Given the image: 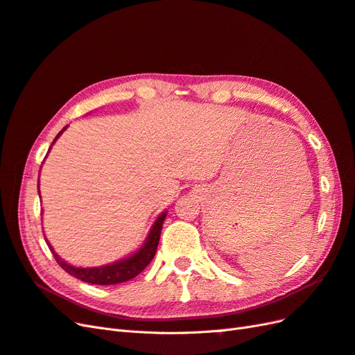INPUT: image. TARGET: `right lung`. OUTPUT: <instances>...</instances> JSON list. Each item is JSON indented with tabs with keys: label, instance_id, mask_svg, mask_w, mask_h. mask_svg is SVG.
<instances>
[{
	"label": "right lung",
	"instance_id": "right-lung-1",
	"mask_svg": "<svg viewBox=\"0 0 355 355\" xmlns=\"http://www.w3.org/2000/svg\"><path fill=\"white\" fill-rule=\"evenodd\" d=\"M67 128H68V125L63 127L62 130L58 133L51 146L55 145V142L60 137V135L67 130ZM51 146H50V149H51ZM38 194H40V180H38ZM166 216H167V211H163L158 214V218L155 219L151 230H149V232H148L146 240L135 253H132L127 257H123V259H120V261L112 262V263H106L102 266H89V268L73 266V265L68 263L67 261H63L62 257L55 250H53V247L49 243V240L46 237L44 239L50 247L53 256H55L56 262L69 275L78 278V280H81V282L90 283V284H99V286L118 284V283H124V282L132 280V278H135L137 274H141L149 265V262L153 261V257L155 256V252H157L161 228H163V222H164Z\"/></svg>",
	"mask_w": 355,
	"mask_h": 355
}]
</instances>
